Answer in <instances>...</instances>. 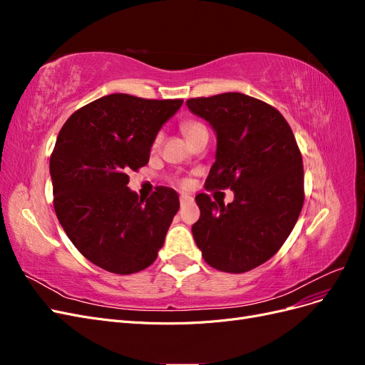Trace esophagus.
<instances>
[{
  "label": "esophagus",
  "instance_id": "obj_1",
  "mask_svg": "<svg viewBox=\"0 0 365 365\" xmlns=\"http://www.w3.org/2000/svg\"><path fill=\"white\" fill-rule=\"evenodd\" d=\"M195 200H193V196H190V195H181L180 196V202H181V205H187V204H192Z\"/></svg>",
  "mask_w": 365,
  "mask_h": 365
}]
</instances>
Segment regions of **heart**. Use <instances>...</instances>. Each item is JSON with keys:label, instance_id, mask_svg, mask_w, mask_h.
Segmentation results:
<instances>
[{"label": "heart", "instance_id": "b5f03b06", "mask_svg": "<svg viewBox=\"0 0 365 365\" xmlns=\"http://www.w3.org/2000/svg\"><path fill=\"white\" fill-rule=\"evenodd\" d=\"M202 125L201 123H196V121H185V123H182V132L185 134V137H189L193 130H196L197 128H201ZM160 141V137L157 138V143Z\"/></svg>", "mask_w": 365, "mask_h": 365}]
</instances>
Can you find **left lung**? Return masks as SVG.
Returning <instances> with one entry per match:
<instances>
[{
    "instance_id": "8db88e82",
    "label": "left lung",
    "mask_w": 365,
    "mask_h": 365,
    "mask_svg": "<svg viewBox=\"0 0 365 365\" xmlns=\"http://www.w3.org/2000/svg\"><path fill=\"white\" fill-rule=\"evenodd\" d=\"M216 134L207 189H230L235 201L195 200L201 217L192 233L204 260L224 272H247L269 260L300 216L303 160L288 121L257 98L224 93L187 101Z\"/></svg>"
}]
</instances>
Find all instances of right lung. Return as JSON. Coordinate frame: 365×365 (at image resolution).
Returning a JSON list of instances; mask_svg holds the SVG:
<instances>
[{
	"mask_svg": "<svg viewBox=\"0 0 365 365\" xmlns=\"http://www.w3.org/2000/svg\"><path fill=\"white\" fill-rule=\"evenodd\" d=\"M181 105L109 94L77 109L59 132L50 158L54 212L73 245L102 269L134 274L158 256L178 193L157 187L143 200L128 173L148 164L161 126Z\"/></svg>",
	"mask_w": 365,
	"mask_h": 365,
	"instance_id": "right-lung-1",
	"label": "right lung"
}]
</instances>
